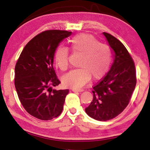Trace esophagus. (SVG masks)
Here are the masks:
<instances>
[{
	"instance_id": "obj_1",
	"label": "esophagus",
	"mask_w": 150,
	"mask_h": 150,
	"mask_svg": "<svg viewBox=\"0 0 150 150\" xmlns=\"http://www.w3.org/2000/svg\"><path fill=\"white\" fill-rule=\"evenodd\" d=\"M71 90L73 91V92H83V89H75V88H73V89H72Z\"/></svg>"
}]
</instances>
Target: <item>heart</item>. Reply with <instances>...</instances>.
<instances>
[{
  "instance_id": "heart-1",
  "label": "heart",
  "mask_w": 150,
  "mask_h": 150,
  "mask_svg": "<svg viewBox=\"0 0 150 150\" xmlns=\"http://www.w3.org/2000/svg\"><path fill=\"white\" fill-rule=\"evenodd\" d=\"M70 48L73 53L81 55L78 69L73 70L62 77L63 85L79 89L87 84L91 77L100 80L106 75L111 63V51L107 46L101 44L95 37L89 34H80L70 40ZM69 51L60 46L54 53L57 68L65 70L68 68Z\"/></svg>"
}]
</instances>
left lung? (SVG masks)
<instances>
[{"label": "left lung", "instance_id": "1", "mask_svg": "<svg viewBox=\"0 0 150 150\" xmlns=\"http://www.w3.org/2000/svg\"><path fill=\"white\" fill-rule=\"evenodd\" d=\"M114 52L109 71L93 87V100L85 112L94 119L106 121L119 115L128 106L136 85V71L128 50L111 34L103 32Z\"/></svg>", "mask_w": 150, "mask_h": 150}]
</instances>
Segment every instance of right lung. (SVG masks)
Listing matches in <instances>:
<instances>
[{"instance_id": "obj_1", "label": "right lung", "mask_w": 150, "mask_h": 150, "mask_svg": "<svg viewBox=\"0 0 150 150\" xmlns=\"http://www.w3.org/2000/svg\"><path fill=\"white\" fill-rule=\"evenodd\" d=\"M72 32L47 30L27 44L15 68V86L20 102L27 113L48 120L61 114L68 89H53L60 84L53 69L56 49Z\"/></svg>"}]
</instances>
